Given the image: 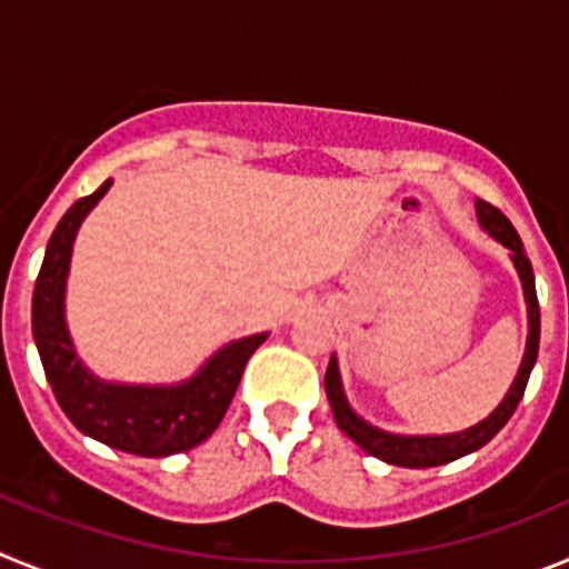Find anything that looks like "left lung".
<instances>
[{"label":"left lung","instance_id":"obj_1","mask_svg":"<svg viewBox=\"0 0 569 569\" xmlns=\"http://www.w3.org/2000/svg\"><path fill=\"white\" fill-rule=\"evenodd\" d=\"M476 216H479V224L492 236L496 241H501L507 250H510V259L519 270L521 288H525V301H527V325H530V333H527V350L525 359H521L519 376L507 390L505 401H501L485 421L467 427L461 433H445V436H396L379 430V427L367 425L361 416L353 413V407L347 405L345 390H341V376L339 365H336V356L330 359L328 373H325V390H328L330 410H333V419L339 425L341 433L347 439H353L356 445L365 450V453L376 456V459L387 461V465L396 467H439L447 461H456L461 456L472 453L485 447L492 436L499 433L501 427L510 421V416L516 413L521 396H525L527 379H530V370L536 365V356H539V333H541V316H539V299H536V281H532V264L525 253V244H521L519 233L510 224L505 213L499 208H492L490 202H481L476 199Z\"/></svg>","mask_w":569,"mask_h":569}]
</instances>
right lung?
<instances>
[{
  "label": "right lung",
  "mask_w": 569,
  "mask_h": 569,
  "mask_svg": "<svg viewBox=\"0 0 569 569\" xmlns=\"http://www.w3.org/2000/svg\"><path fill=\"white\" fill-rule=\"evenodd\" d=\"M110 184L108 179L97 193L70 204L50 236L30 308L33 339L59 407L84 436L124 453L162 459L184 453L213 433L233 401L241 370L268 333L230 341L179 385H116L90 373L70 341L64 284L79 224Z\"/></svg>",
  "instance_id": "1"
}]
</instances>
